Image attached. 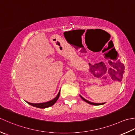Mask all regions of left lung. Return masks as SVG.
Segmentation results:
<instances>
[{
	"mask_svg": "<svg viewBox=\"0 0 135 135\" xmlns=\"http://www.w3.org/2000/svg\"><path fill=\"white\" fill-rule=\"evenodd\" d=\"M116 64H117V68H116V69H117V71H120L119 73H121V76L122 77L123 74H124V69H125L124 65V64H122V63H121V62H120V61H119V60H118V61H117ZM118 70H119V71H118ZM81 96L82 99L83 100H84V101H85V102H86V103H89V104H91V105H102V104H104V103H92V102H89V101H88V100L85 99L84 98V97H82L81 96Z\"/></svg>",
	"mask_w": 135,
	"mask_h": 135,
	"instance_id": "left-lung-1",
	"label": "left lung"
}]
</instances>
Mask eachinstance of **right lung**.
I'll return each instance as SVG.
<instances>
[{
  "label": "right lung",
  "instance_id": "add662e5",
  "mask_svg": "<svg viewBox=\"0 0 135 135\" xmlns=\"http://www.w3.org/2000/svg\"><path fill=\"white\" fill-rule=\"evenodd\" d=\"M60 90L58 94H57V96L54 98V99H53L52 100H51V101L49 102H46V103H38V104H34V103H31L29 102H27L28 104H29L33 106V107H35L37 108H47V107H51V105H54L55 104V103L57 101V100H58L59 97L60 96Z\"/></svg>",
  "mask_w": 135,
  "mask_h": 135
}]
</instances>
